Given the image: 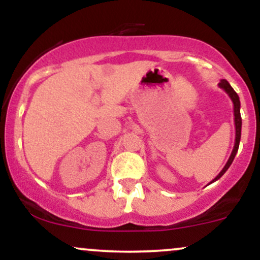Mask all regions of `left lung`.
Instances as JSON below:
<instances>
[{
  "instance_id": "1",
  "label": "left lung",
  "mask_w": 260,
  "mask_h": 260,
  "mask_svg": "<svg viewBox=\"0 0 260 260\" xmlns=\"http://www.w3.org/2000/svg\"><path fill=\"white\" fill-rule=\"evenodd\" d=\"M219 86L223 90L226 91V94L229 95L230 99H231L232 104H234V116H235V128H236V137H235V145H234V150H232L231 155H230L228 162H226V165L223 166V169L220 171V174L216 176L215 178H214L213 181L210 182V183H213V182H215L219 180L221 176L225 174L226 171H228L230 166H231L232 161H234L236 154H237L238 151V147H240V140H241V129H242V118H241V112H240V109H241V103H240V98H238L237 92H236L234 89H232V86L230 85V83L228 82L226 79H221L219 83Z\"/></svg>"
}]
</instances>
